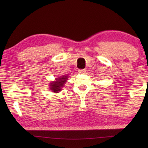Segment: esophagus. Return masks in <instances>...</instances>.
<instances>
[{"label": "esophagus", "mask_w": 148, "mask_h": 148, "mask_svg": "<svg viewBox=\"0 0 148 148\" xmlns=\"http://www.w3.org/2000/svg\"><path fill=\"white\" fill-rule=\"evenodd\" d=\"M78 72L80 74H84L85 72H86V69H81V70H79Z\"/></svg>", "instance_id": "1"}]
</instances>
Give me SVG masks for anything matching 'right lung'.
<instances>
[{"label":"right lung","mask_w":148,"mask_h":148,"mask_svg":"<svg viewBox=\"0 0 148 148\" xmlns=\"http://www.w3.org/2000/svg\"><path fill=\"white\" fill-rule=\"evenodd\" d=\"M68 79V76H62L58 77L56 79V81L52 82L50 84V89L53 92H55V93L56 92H59L61 91V89L63 87L64 84H65L66 82Z\"/></svg>","instance_id":"right-lung-1"}]
</instances>
